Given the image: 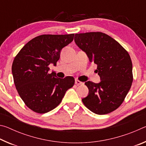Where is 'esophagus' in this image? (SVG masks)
Returning <instances> with one entry per match:
<instances>
[{
    "label": "esophagus",
    "mask_w": 146,
    "mask_h": 146,
    "mask_svg": "<svg viewBox=\"0 0 146 146\" xmlns=\"http://www.w3.org/2000/svg\"><path fill=\"white\" fill-rule=\"evenodd\" d=\"M83 82H80V80H78V79H75V84L76 85H81V84H83Z\"/></svg>",
    "instance_id": "obj_1"
}]
</instances>
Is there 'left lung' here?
<instances>
[{
  "instance_id": "1",
  "label": "left lung",
  "mask_w": 146,
  "mask_h": 146,
  "mask_svg": "<svg viewBox=\"0 0 146 146\" xmlns=\"http://www.w3.org/2000/svg\"><path fill=\"white\" fill-rule=\"evenodd\" d=\"M75 42L86 53L91 62L97 65L100 82H85L89 89L82 99L91 111L105 115L122 104L133 82V66L127 51L110 36L102 32L76 33Z\"/></svg>"
}]
</instances>
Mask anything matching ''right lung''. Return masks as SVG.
I'll list each match as a JSON object with an SVG mask.
<instances>
[{
	"label": "right lung",
	"mask_w": 146,
	"mask_h": 146,
	"mask_svg": "<svg viewBox=\"0 0 146 146\" xmlns=\"http://www.w3.org/2000/svg\"><path fill=\"white\" fill-rule=\"evenodd\" d=\"M74 34L42 35L29 41L15 57L12 74L20 97L30 110L46 113L61 102L75 84L73 76L58 78L49 66L56 65L62 49L73 40Z\"/></svg>",
	"instance_id": "obj_1"
}]
</instances>
